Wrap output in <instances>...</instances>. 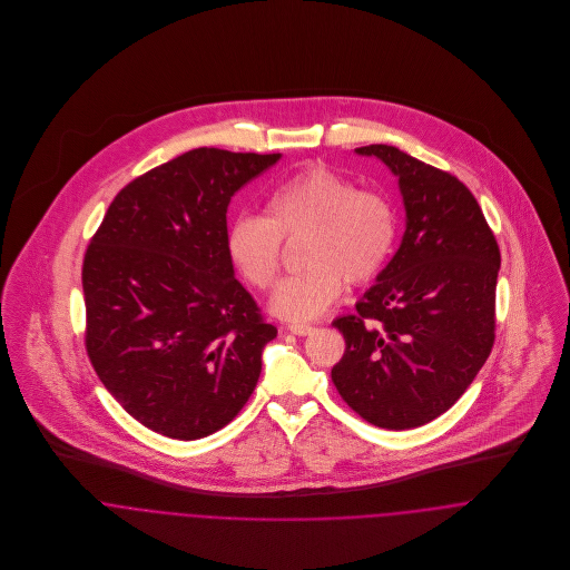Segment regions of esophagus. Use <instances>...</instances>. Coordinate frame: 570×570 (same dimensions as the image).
Instances as JSON below:
<instances>
[{
	"label": "esophagus",
	"mask_w": 570,
	"mask_h": 570,
	"mask_svg": "<svg viewBox=\"0 0 570 570\" xmlns=\"http://www.w3.org/2000/svg\"><path fill=\"white\" fill-rule=\"evenodd\" d=\"M294 335H312L316 331V326L312 325H289L287 326Z\"/></svg>",
	"instance_id": "obj_1"
}]
</instances>
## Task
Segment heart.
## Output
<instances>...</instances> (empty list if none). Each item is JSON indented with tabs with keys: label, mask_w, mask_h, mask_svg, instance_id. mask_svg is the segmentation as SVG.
<instances>
[{
	"label": "heart",
	"mask_w": 570,
	"mask_h": 570,
	"mask_svg": "<svg viewBox=\"0 0 570 570\" xmlns=\"http://www.w3.org/2000/svg\"><path fill=\"white\" fill-rule=\"evenodd\" d=\"M305 233L303 269L281 281L272 312L285 321H314L340 298L344 281L362 285L386 265L397 217L386 195L328 168L309 166L278 184L267 215L242 213L228 228V252L245 281L272 287L281 269L283 239Z\"/></svg>",
	"instance_id": "obj_1"
}]
</instances>
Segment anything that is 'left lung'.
I'll list each match as a JSON object with an SVG mask.
<instances>
[{
    "label": "left lung",
    "mask_w": 570,
    "mask_h": 570,
    "mask_svg": "<svg viewBox=\"0 0 570 570\" xmlns=\"http://www.w3.org/2000/svg\"><path fill=\"white\" fill-rule=\"evenodd\" d=\"M357 154L400 177L406 233L355 314L333 321L346 351L331 380L364 421L410 430L454 406L488 362L500 249L459 177L389 145Z\"/></svg>",
    "instance_id": "1"
}]
</instances>
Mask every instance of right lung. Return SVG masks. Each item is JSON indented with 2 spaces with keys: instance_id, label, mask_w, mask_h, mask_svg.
Instances as JSON below:
<instances>
[{
  "instance_id": "obj_1",
  "label": "right lung",
  "mask_w": 570,
  "mask_h": 570,
  "mask_svg": "<svg viewBox=\"0 0 570 570\" xmlns=\"http://www.w3.org/2000/svg\"><path fill=\"white\" fill-rule=\"evenodd\" d=\"M281 154L193 149L129 181L82 258L85 351L149 430L195 441L247 404L276 337L235 278L226 213Z\"/></svg>"
}]
</instances>
